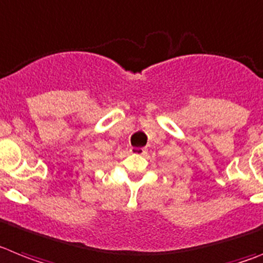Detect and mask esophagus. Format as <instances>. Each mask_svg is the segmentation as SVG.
<instances>
[{
    "label": "esophagus",
    "instance_id": "34e87169",
    "mask_svg": "<svg viewBox=\"0 0 263 263\" xmlns=\"http://www.w3.org/2000/svg\"><path fill=\"white\" fill-rule=\"evenodd\" d=\"M130 152L133 154H143L145 153V149H143V147H132Z\"/></svg>",
    "mask_w": 263,
    "mask_h": 263
}]
</instances>
